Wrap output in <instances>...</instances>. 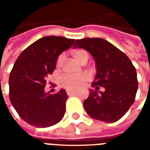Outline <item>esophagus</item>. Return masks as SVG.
I'll use <instances>...</instances> for the list:
<instances>
[{"instance_id": "1", "label": "esophagus", "mask_w": 150, "mask_h": 150, "mask_svg": "<svg viewBox=\"0 0 150 150\" xmlns=\"http://www.w3.org/2000/svg\"><path fill=\"white\" fill-rule=\"evenodd\" d=\"M75 93H76V91H69V90L67 91V96H73V95L75 94Z\"/></svg>"}]
</instances>
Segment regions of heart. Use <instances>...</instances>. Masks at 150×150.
Listing matches in <instances>:
<instances>
[{
  "mask_svg": "<svg viewBox=\"0 0 150 150\" xmlns=\"http://www.w3.org/2000/svg\"><path fill=\"white\" fill-rule=\"evenodd\" d=\"M74 59L80 62L81 64H85L89 59V54L84 49H77L71 52ZM64 62V55L60 54L56 59V68L59 70L62 68ZM89 80V76L87 74H82L78 76H71V75H65L63 76L60 81V85L66 90L74 91L78 88H81L82 86Z\"/></svg>",
  "mask_w": 150,
  "mask_h": 150,
  "instance_id": "heart-1",
  "label": "heart"
}]
</instances>
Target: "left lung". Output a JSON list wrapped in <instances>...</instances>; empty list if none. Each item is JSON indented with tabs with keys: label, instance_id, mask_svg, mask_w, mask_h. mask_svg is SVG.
Masks as SVG:
<instances>
[{
	"label": "left lung",
	"instance_id": "obj_1",
	"mask_svg": "<svg viewBox=\"0 0 150 150\" xmlns=\"http://www.w3.org/2000/svg\"><path fill=\"white\" fill-rule=\"evenodd\" d=\"M74 47L87 50L94 57L97 73L89 96L83 102L85 111L94 119L113 123L125 115L135 101L138 88L135 67L125 54L99 38L76 40ZM100 86L105 91L99 93Z\"/></svg>",
	"mask_w": 150,
	"mask_h": 150
}]
</instances>
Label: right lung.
Instances as JSON below:
<instances>
[{
  "label": "right lung",
  "mask_w": 150,
  "mask_h": 150,
  "mask_svg": "<svg viewBox=\"0 0 150 150\" xmlns=\"http://www.w3.org/2000/svg\"><path fill=\"white\" fill-rule=\"evenodd\" d=\"M75 39L46 36L25 49L16 60L9 79V100L19 116L37 128L61 121L66 111L65 90L45 93L46 78L55 68L56 59L71 47Z\"/></svg>",
  "instance_id": "right-lung-1"
}]
</instances>
